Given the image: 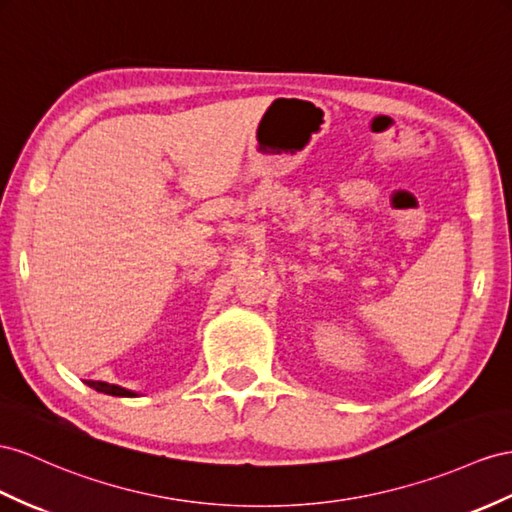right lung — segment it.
<instances>
[{
    "mask_svg": "<svg viewBox=\"0 0 512 512\" xmlns=\"http://www.w3.org/2000/svg\"><path fill=\"white\" fill-rule=\"evenodd\" d=\"M88 387H93L101 393H108V396H119V398H136L138 393L136 391H129L125 387H119V385H110V383H101V381H86Z\"/></svg>",
    "mask_w": 512,
    "mask_h": 512,
    "instance_id": "add662e5",
    "label": "right lung"
}]
</instances>
